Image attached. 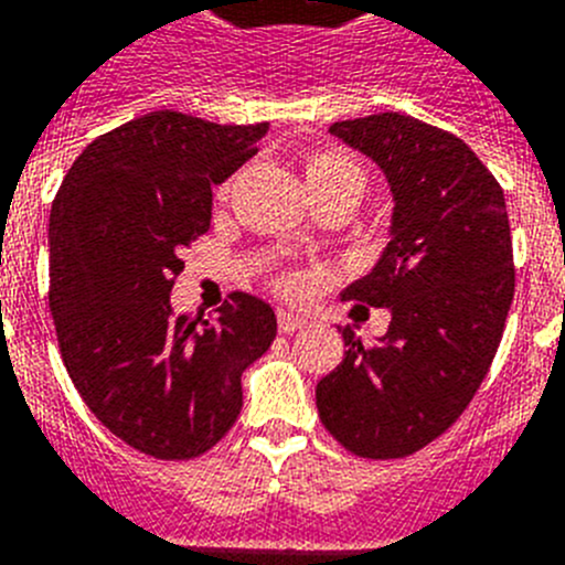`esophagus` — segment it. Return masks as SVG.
Returning a JSON list of instances; mask_svg holds the SVG:
<instances>
[{
    "label": "esophagus",
    "mask_w": 565,
    "mask_h": 565,
    "mask_svg": "<svg viewBox=\"0 0 565 565\" xmlns=\"http://www.w3.org/2000/svg\"><path fill=\"white\" fill-rule=\"evenodd\" d=\"M301 327H307V318L296 316V312H289V310H278V330L296 332L301 330Z\"/></svg>",
    "instance_id": "obj_1"
}]
</instances>
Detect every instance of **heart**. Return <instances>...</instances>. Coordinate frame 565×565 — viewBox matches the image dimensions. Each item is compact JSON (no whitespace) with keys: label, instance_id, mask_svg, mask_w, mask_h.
<instances>
[{"label":"heart","instance_id":"obj_1","mask_svg":"<svg viewBox=\"0 0 565 565\" xmlns=\"http://www.w3.org/2000/svg\"><path fill=\"white\" fill-rule=\"evenodd\" d=\"M301 170L312 199H323V195L332 193H350L361 199L366 188V175L361 164L350 153L338 150V147H312V150H307L301 159ZM233 181L235 175H230L218 184V199H227L230 190H233ZM273 284L284 296H298L301 292V278L289 276V273L278 276Z\"/></svg>","mask_w":565,"mask_h":565}]
</instances>
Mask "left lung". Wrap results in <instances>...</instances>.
I'll return each mask as SVG.
<instances>
[{
    "label": "left lung",
    "instance_id": "8db88e82",
    "mask_svg": "<svg viewBox=\"0 0 565 565\" xmlns=\"http://www.w3.org/2000/svg\"><path fill=\"white\" fill-rule=\"evenodd\" d=\"M330 134L386 173L392 242L343 296L392 312L381 341L343 327V361L316 404L358 458L415 455L440 438L480 390L514 296L507 199L487 164L449 130L404 113L335 121Z\"/></svg>",
    "mask_w": 565,
    "mask_h": 565
}]
</instances>
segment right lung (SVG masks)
<instances>
[{
    "label": "right lung",
    "instance_id": "add662e5",
    "mask_svg": "<svg viewBox=\"0 0 565 565\" xmlns=\"http://www.w3.org/2000/svg\"><path fill=\"white\" fill-rule=\"evenodd\" d=\"M156 110L93 139L51 210V301L62 361L102 426L159 460L210 452L242 412V372L276 312L230 292L218 316H179L170 289L210 230L213 184L267 134Z\"/></svg>",
    "mask_w": 565,
    "mask_h": 565
}]
</instances>
